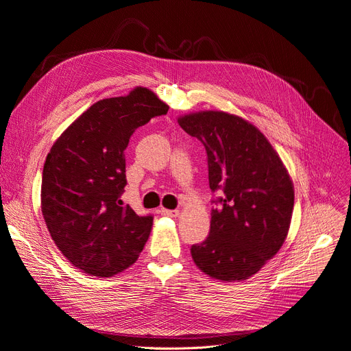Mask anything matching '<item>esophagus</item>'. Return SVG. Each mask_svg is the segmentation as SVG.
<instances>
[{
  "instance_id": "1",
  "label": "esophagus",
  "mask_w": 351,
  "mask_h": 351,
  "mask_svg": "<svg viewBox=\"0 0 351 351\" xmlns=\"http://www.w3.org/2000/svg\"><path fill=\"white\" fill-rule=\"evenodd\" d=\"M162 216L167 217H178L179 216V210H167V208H160Z\"/></svg>"
}]
</instances>
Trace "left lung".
<instances>
[{"label":"left lung","instance_id":"1","mask_svg":"<svg viewBox=\"0 0 351 351\" xmlns=\"http://www.w3.org/2000/svg\"><path fill=\"white\" fill-rule=\"evenodd\" d=\"M178 122L204 145L210 189L220 192L192 259L213 278L246 280L285 243L295 204L290 176L264 134L239 117L207 110Z\"/></svg>","mask_w":351,"mask_h":351}]
</instances>
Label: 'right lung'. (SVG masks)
<instances>
[{
  "label": "right lung",
  "instance_id": "1",
  "mask_svg": "<svg viewBox=\"0 0 351 351\" xmlns=\"http://www.w3.org/2000/svg\"><path fill=\"white\" fill-rule=\"evenodd\" d=\"M169 106L152 90L96 101L52 145L42 173V214L69 261L95 277L132 265L149 239L153 216H138L121 195L131 135Z\"/></svg>",
  "mask_w": 351,
  "mask_h": 351
}]
</instances>
